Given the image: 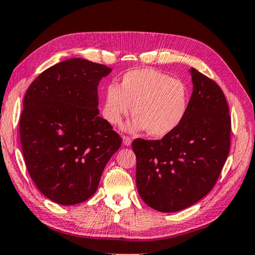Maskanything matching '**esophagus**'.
<instances>
[{
  "label": "esophagus",
  "instance_id": "1",
  "mask_svg": "<svg viewBox=\"0 0 255 255\" xmlns=\"http://www.w3.org/2000/svg\"><path fill=\"white\" fill-rule=\"evenodd\" d=\"M123 142L125 146H130L131 145V138L128 136H123Z\"/></svg>",
  "mask_w": 255,
  "mask_h": 255
}]
</instances>
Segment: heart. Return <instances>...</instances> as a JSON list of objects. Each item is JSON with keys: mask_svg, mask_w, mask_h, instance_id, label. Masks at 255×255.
<instances>
[{"mask_svg": "<svg viewBox=\"0 0 255 255\" xmlns=\"http://www.w3.org/2000/svg\"><path fill=\"white\" fill-rule=\"evenodd\" d=\"M187 107L188 90L182 80L143 68L127 72L120 87L108 86L103 116L110 125H118L132 110L135 118L126 126L127 130L148 129L151 136L163 137L182 123Z\"/></svg>", "mask_w": 255, "mask_h": 255, "instance_id": "b5f03b06", "label": "heart"}]
</instances>
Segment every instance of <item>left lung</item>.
Wrapping results in <instances>:
<instances>
[{"mask_svg": "<svg viewBox=\"0 0 255 255\" xmlns=\"http://www.w3.org/2000/svg\"><path fill=\"white\" fill-rule=\"evenodd\" d=\"M189 72L193 92L182 123L160 140L132 141L138 193L148 206L164 213L202 200L230 152L231 117L223 91L196 69Z\"/></svg>", "mask_w": 255, "mask_h": 255, "instance_id": "obj_1", "label": "left lung"}]
</instances>
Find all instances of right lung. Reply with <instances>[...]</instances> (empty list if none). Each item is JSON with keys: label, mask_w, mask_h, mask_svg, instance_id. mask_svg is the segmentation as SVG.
<instances>
[{"label": "right lung", "mask_w": 255, "mask_h": 255, "mask_svg": "<svg viewBox=\"0 0 255 255\" xmlns=\"http://www.w3.org/2000/svg\"><path fill=\"white\" fill-rule=\"evenodd\" d=\"M112 69L75 58L31 83L23 100L20 138L29 174L54 203L75 205L96 193L122 138L99 117L98 85Z\"/></svg>", "instance_id": "1"}]
</instances>
